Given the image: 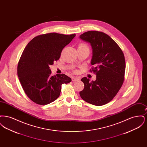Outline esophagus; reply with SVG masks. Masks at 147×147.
<instances>
[{
  "label": "esophagus",
  "instance_id": "34e87169",
  "mask_svg": "<svg viewBox=\"0 0 147 147\" xmlns=\"http://www.w3.org/2000/svg\"><path fill=\"white\" fill-rule=\"evenodd\" d=\"M71 80L73 82H76L80 80V78L78 77H73L71 78Z\"/></svg>",
  "mask_w": 147,
  "mask_h": 147
}]
</instances>
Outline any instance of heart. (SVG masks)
<instances>
[{
	"instance_id": "b5f03b06",
	"label": "heart",
	"mask_w": 147,
	"mask_h": 147,
	"mask_svg": "<svg viewBox=\"0 0 147 147\" xmlns=\"http://www.w3.org/2000/svg\"><path fill=\"white\" fill-rule=\"evenodd\" d=\"M79 47H88L85 45H84L83 43H81L79 46Z\"/></svg>"
}]
</instances>
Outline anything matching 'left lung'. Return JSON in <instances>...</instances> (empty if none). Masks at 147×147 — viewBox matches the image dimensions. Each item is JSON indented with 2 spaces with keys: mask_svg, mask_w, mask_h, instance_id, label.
Instances as JSON below:
<instances>
[{
  "mask_svg": "<svg viewBox=\"0 0 147 147\" xmlns=\"http://www.w3.org/2000/svg\"><path fill=\"white\" fill-rule=\"evenodd\" d=\"M79 38L91 46V64L94 67L90 71L96 75L95 81L86 77L81 79L84 88L80 91V96L92 105H105L116 96L123 83L126 68L123 53L116 42L104 32L89 31Z\"/></svg>",
  "mask_w": 147,
  "mask_h": 147,
  "instance_id": "left-lung-1",
  "label": "left lung"
}]
</instances>
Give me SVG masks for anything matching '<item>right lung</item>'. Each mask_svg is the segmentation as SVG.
<instances>
[{"label": "right lung", "mask_w": 147, "mask_h": 147, "mask_svg": "<svg viewBox=\"0 0 147 147\" xmlns=\"http://www.w3.org/2000/svg\"><path fill=\"white\" fill-rule=\"evenodd\" d=\"M76 36L49 33L31 40L18 65V76L25 94L38 105H47L59 97L63 84L71 81L62 74L52 76L49 65L59 59L62 49Z\"/></svg>", "instance_id": "1"}]
</instances>
